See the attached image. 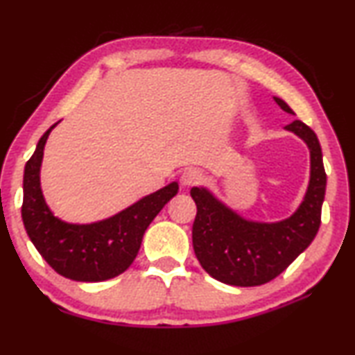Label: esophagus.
<instances>
[{"label":"esophagus","instance_id":"esophagus-1","mask_svg":"<svg viewBox=\"0 0 355 355\" xmlns=\"http://www.w3.org/2000/svg\"><path fill=\"white\" fill-rule=\"evenodd\" d=\"M202 180H204V175L201 171H198V168H188V171L183 172L182 178H180V183H182V187L189 188V187H194V184H199Z\"/></svg>","mask_w":355,"mask_h":355}]
</instances>
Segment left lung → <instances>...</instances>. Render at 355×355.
Segmentation results:
<instances>
[{
  "label": "left lung",
  "mask_w": 355,
  "mask_h": 355,
  "mask_svg": "<svg viewBox=\"0 0 355 355\" xmlns=\"http://www.w3.org/2000/svg\"><path fill=\"white\" fill-rule=\"evenodd\" d=\"M284 112L294 114L273 96ZM307 144L311 178L302 202L291 217L279 222L248 220L223 204L207 188L193 187L198 212L193 223V248L199 263L212 278L232 286H259L286 270L306 251L320 227L327 173L317 135L301 121L284 127Z\"/></svg>",
  "instance_id": "8db88e82"
}]
</instances>
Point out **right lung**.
I'll use <instances>...</instances> for the list:
<instances>
[{"label":"right lung","mask_w":355,"mask_h":355,"mask_svg":"<svg viewBox=\"0 0 355 355\" xmlns=\"http://www.w3.org/2000/svg\"><path fill=\"white\" fill-rule=\"evenodd\" d=\"M40 138L24 171L22 220L42 257L59 275L73 282H104L132 266L146 232L162 207L178 193V183L148 194L116 216L92 223H69L53 214L44 201L40 168L51 130Z\"/></svg>","instance_id":"obj_1"}]
</instances>
